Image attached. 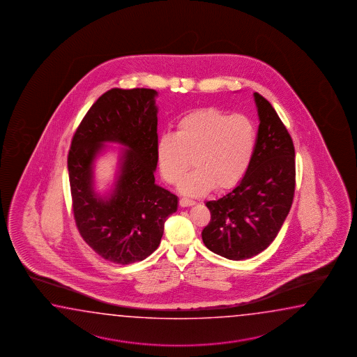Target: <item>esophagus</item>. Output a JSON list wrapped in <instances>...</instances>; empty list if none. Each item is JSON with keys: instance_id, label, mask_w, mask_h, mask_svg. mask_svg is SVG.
I'll return each instance as SVG.
<instances>
[{"instance_id": "34e87169", "label": "esophagus", "mask_w": 357, "mask_h": 357, "mask_svg": "<svg viewBox=\"0 0 357 357\" xmlns=\"http://www.w3.org/2000/svg\"><path fill=\"white\" fill-rule=\"evenodd\" d=\"M178 203H180V206H181V208H186V206H192V205L195 204V202L190 200L188 197H181Z\"/></svg>"}]
</instances>
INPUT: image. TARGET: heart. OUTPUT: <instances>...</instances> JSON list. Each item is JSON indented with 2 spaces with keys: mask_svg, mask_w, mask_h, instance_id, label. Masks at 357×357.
<instances>
[{
  "mask_svg": "<svg viewBox=\"0 0 357 357\" xmlns=\"http://www.w3.org/2000/svg\"><path fill=\"white\" fill-rule=\"evenodd\" d=\"M256 126L243 114L229 115L217 107H202L178 120L175 133L162 134L155 153L165 181L175 185L191 165L180 190L202 195L211 188L231 189L242 180L256 149Z\"/></svg>",
  "mask_w": 357,
  "mask_h": 357,
  "instance_id": "b5f03b06",
  "label": "heart"
}]
</instances>
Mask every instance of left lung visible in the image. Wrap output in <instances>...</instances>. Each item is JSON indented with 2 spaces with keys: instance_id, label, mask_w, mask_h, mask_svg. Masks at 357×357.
Segmentation results:
<instances>
[{
  "instance_id": "1",
  "label": "left lung",
  "mask_w": 357,
  "mask_h": 357,
  "mask_svg": "<svg viewBox=\"0 0 357 357\" xmlns=\"http://www.w3.org/2000/svg\"><path fill=\"white\" fill-rule=\"evenodd\" d=\"M259 126L256 149L243 180L227 195L206 203L210 222L204 245L225 259H251L273 243L293 204L295 149L273 105L255 92Z\"/></svg>"
}]
</instances>
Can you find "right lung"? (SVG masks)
Wrapping results in <instances>:
<instances>
[{
	"mask_svg": "<svg viewBox=\"0 0 357 357\" xmlns=\"http://www.w3.org/2000/svg\"><path fill=\"white\" fill-rule=\"evenodd\" d=\"M151 89H112L98 98L70 142L68 175L73 217L84 242L106 261L129 265L160 245L177 196L154 183L157 107ZM102 141L130 148L114 194L102 201L91 190V161Z\"/></svg>",
	"mask_w": 357,
	"mask_h": 357,
	"instance_id": "1",
	"label": "right lung"
}]
</instances>
